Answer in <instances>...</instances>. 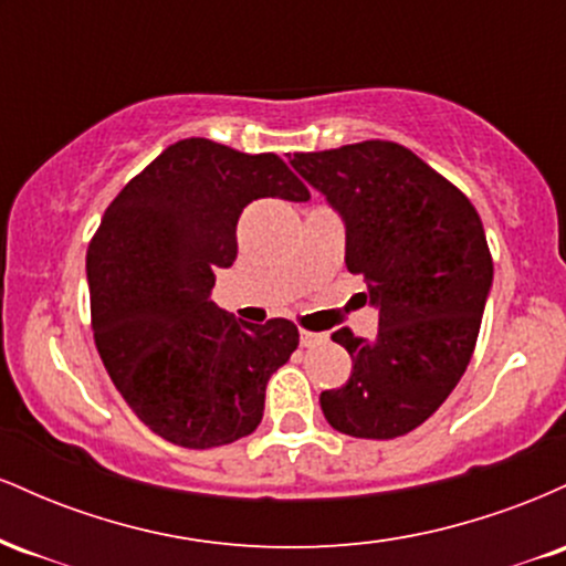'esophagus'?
<instances>
[{"mask_svg":"<svg viewBox=\"0 0 566 566\" xmlns=\"http://www.w3.org/2000/svg\"><path fill=\"white\" fill-rule=\"evenodd\" d=\"M319 343H324V335L322 333H308V329H301V346L303 348L319 346Z\"/></svg>","mask_w":566,"mask_h":566,"instance_id":"obj_1","label":"esophagus"}]
</instances>
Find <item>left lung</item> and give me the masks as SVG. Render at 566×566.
I'll return each instance as SVG.
<instances>
[{
  "label": "left lung",
  "mask_w": 566,
  "mask_h": 566,
  "mask_svg": "<svg viewBox=\"0 0 566 566\" xmlns=\"http://www.w3.org/2000/svg\"><path fill=\"white\" fill-rule=\"evenodd\" d=\"M346 223V265L367 282L378 335L333 333L354 359L346 386L322 391L335 431L396 439L426 423L469 367L492 255L460 188L391 140H365L290 159Z\"/></svg>",
  "instance_id": "8db88e82"
}]
</instances>
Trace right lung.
Segmentation results:
<instances>
[{
  "instance_id": "1",
  "label": "right lung",
  "mask_w": 566,
  "mask_h": 566,
  "mask_svg": "<svg viewBox=\"0 0 566 566\" xmlns=\"http://www.w3.org/2000/svg\"><path fill=\"white\" fill-rule=\"evenodd\" d=\"M263 197L308 191L276 154L186 138L122 188L90 242L97 354L143 423L188 450L255 431L301 340L287 319L237 322L210 301L216 271L237 261L239 216Z\"/></svg>"
}]
</instances>
